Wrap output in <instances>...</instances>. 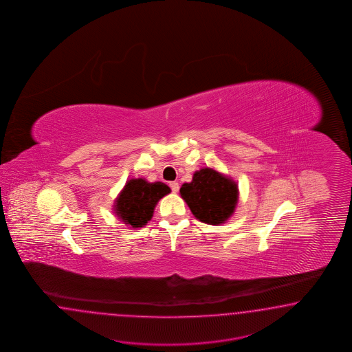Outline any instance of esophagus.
<instances>
[{"label":"esophagus","instance_id":"esophagus-1","mask_svg":"<svg viewBox=\"0 0 352 352\" xmlns=\"http://www.w3.org/2000/svg\"><path fill=\"white\" fill-rule=\"evenodd\" d=\"M169 186H170L171 192H173V193H177V192L179 191V184H178L177 182H170Z\"/></svg>","mask_w":352,"mask_h":352}]
</instances>
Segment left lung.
Wrapping results in <instances>:
<instances>
[{
  "mask_svg": "<svg viewBox=\"0 0 352 352\" xmlns=\"http://www.w3.org/2000/svg\"><path fill=\"white\" fill-rule=\"evenodd\" d=\"M181 196L199 221L219 224L234 213L237 187L228 178L206 168L196 171L191 183L182 186Z\"/></svg>",
  "mask_w": 352,
  "mask_h": 352,
  "instance_id": "obj_1",
  "label": "left lung"
}]
</instances>
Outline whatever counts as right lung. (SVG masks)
<instances>
[{
  "mask_svg": "<svg viewBox=\"0 0 352 352\" xmlns=\"http://www.w3.org/2000/svg\"><path fill=\"white\" fill-rule=\"evenodd\" d=\"M169 192L170 188L161 182L131 179L118 199L116 210L124 222L131 227H142L151 219L156 203Z\"/></svg>",
  "mask_w": 352,
  "mask_h": 352,
  "instance_id": "add662e5",
  "label": "right lung"
}]
</instances>
